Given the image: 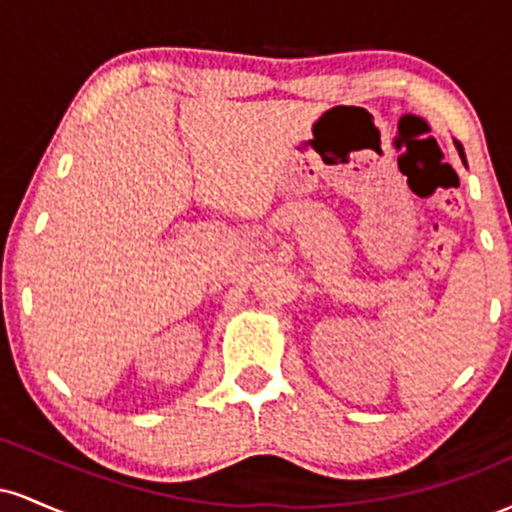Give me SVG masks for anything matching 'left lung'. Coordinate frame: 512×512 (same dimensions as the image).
Instances as JSON below:
<instances>
[{
  "label": "left lung",
  "mask_w": 512,
  "mask_h": 512,
  "mask_svg": "<svg viewBox=\"0 0 512 512\" xmlns=\"http://www.w3.org/2000/svg\"><path fill=\"white\" fill-rule=\"evenodd\" d=\"M457 151H460V156H462V161H464V154H462V146L460 144H457Z\"/></svg>",
  "instance_id": "obj_1"
}]
</instances>
